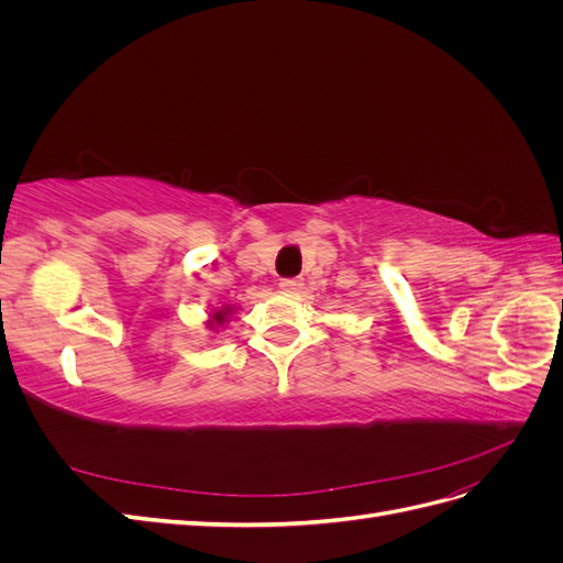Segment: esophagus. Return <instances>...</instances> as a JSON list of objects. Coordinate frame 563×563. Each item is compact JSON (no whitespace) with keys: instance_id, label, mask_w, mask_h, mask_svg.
I'll return each instance as SVG.
<instances>
[{"instance_id":"obj_1","label":"esophagus","mask_w":563,"mask_h":563,"mask_svg":"<svg viewBox=\"0 0 563 563\" xmlns=\"http://www.w3.org/2000/svg\"><path fill=\"white\" fill-rule=\"evenodd\" d=\"M279 286L284 288V291H298V288L302 286V282L291 277V279H282V282H279Z\"/></svg>"}]
</instances>
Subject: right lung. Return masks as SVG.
<instances>
[{
    "mask_svg": "<svg viewBox=\"0 0 563 563\" xmlns=\"http://www.w3.org/2000/svg\"><path fill=\"white\" fill-rule=\"evenodd\" d=\"M223 314H225V312H216V314H213V319H216V321H223V319H225Z\"/></svg>",
    "mask_w": 563,
    "mask_h": 563,
    "instance_id": "obj_1",
    "label": "right lung"
}]
</instances>
